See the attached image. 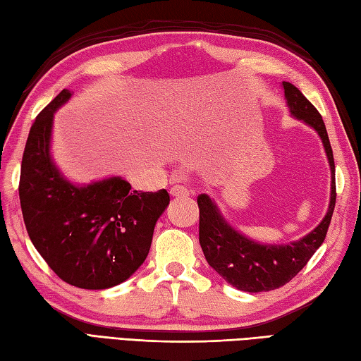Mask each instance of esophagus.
<instances>
[{
    "instance_id": "obj_1",
    "label": "esophagus",
    "mask_w": 361,
    "mask_h": 361,
    "mask_svg": "<svg viewBox=\"0 0 361 361\" xmlns=\"http://www.w3.org/2000/svg\"><path fill=\"white\" fill-rule=\"evenodd\" d=\"M169 192H171L172 197H188L189 195V189L186 186H183V185H175V186L171 188V190H169Z\"/></svg>"
}]
</instances>
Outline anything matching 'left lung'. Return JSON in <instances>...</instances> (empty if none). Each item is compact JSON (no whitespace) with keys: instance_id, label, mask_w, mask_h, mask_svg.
Masks as SVG:
<instances>
[{"instance_id":"1","label":"left lung","mask_w":361,"mask_h":361,"mask_svg":"<svg viewBox=\"0 0 361 361\" xmlns=\"http://www.w3.org/2000/svg\"><path fill=\"white\" fill-rule=\"evenodd\" d=\"M282 85L291 114L317 130L323 140L331 164V204L323 221L298 242L288 245H260L229 226L208 195L202 194L197 197L198 209H200L198 240L206 260L228 283L250 293L279 288L293 279L324 242L335 209V163L324 121L319 111L293 83L282 82Z\"/></svg>"}]
</instances>
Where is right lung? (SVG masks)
<instances>
[{
  "mask_svg": "<svg viewBox=\"0 0 361 361\" xmlns=\"http://www.w3.org/2000/svg\"><path fill=\"white\" fill-rule=\"evenodd\" d=\"M71 93L60 91L38 113L26 141L20 173V204L27 234L60 279L104 290L128 279L149 255L153 229L167 208L166 189L137 192L113 176L74 186L49 155L52 116Z\"/></svg>",
  "mask_w": 361,
  "mask_h": 361,
  "instance_id": "obj_1",
  "label": "right lung"
}]
</instances>
